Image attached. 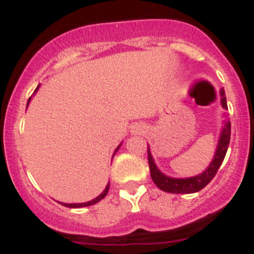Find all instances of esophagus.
Instances as JSON below:
<instances>
[{
  "mask_svg": "<svg viewBox=\"0 0 254 254\" xmlns=\"http://www.w3.org/2000/svg\"><path fill=\"white\" fill-rule=\"evenodd\" d=\"M139 130H140V129H136V131H138V132H139Z\"/></svg>",
  "mask_w": 254,
  "mask_h": 254,
  "instance_id": "esophagus-1",
  "label": "esophagus"
}]
</instances>
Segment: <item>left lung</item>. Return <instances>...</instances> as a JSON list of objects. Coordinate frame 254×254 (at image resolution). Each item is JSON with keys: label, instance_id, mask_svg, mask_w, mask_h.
Listing matches in <instances>:
<instances>
[{"label": "left lung", "instance_id": "left-lung-1", "mask_svg": "<svg viewBox=\"0 0 254 254\" xmlns=\"http://www.w3.org/2000/svg\"><path fill=\"white\" fill-rule=\"evenodd\" d=\"M221 95V104L225 110H228L227 106V99H225V92L224 90L220 91ZM230 141V120H227L224 124V129L221 131L220 140H219L218 148H216V153L214 155V161L210 163L207 167V170L204 171L201 175L195 176V177L190 178H172L167 177L163 173L159 172L157 166L154 164L152 158V154L148 148V163H149L150 168V177H152L153 182L157 185V187L170 193H193L197 192L200 190L204 189L212 178L215 177L216 172L220 168L221 163H223L225 154H227L228 145Z\"/></svg>", "mask_w": 254, "mask_h": 254}]
</instances>
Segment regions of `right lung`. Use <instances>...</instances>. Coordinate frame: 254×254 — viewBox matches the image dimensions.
Listing matches in <instances>:
<instances>
[{
    "mask_svg": "<svg viewBox=\"0 0 254 254\" xmlns=\"http://www.w3.org/2000/svg\"><path fill=\"white\" fill-rule=\"evenodd\" d=\"M29 101H30V99H29ZM29 101H27V104H29ZM118 149H119V147L116 148V150H118ZM116 150H115V152H116ZM109 187H110V184H107L106 189L104 190V192H102L101 195L97 196V197L93 198V200L88 201V202H83V204H62V205H63V206H67V207H83V206H90V205H93V204H96V202H99L100 200H102V198H104L105 196L107 195V191H109Z\"/></svg>",
    "mask_w": 254,
    "mask_h": 254,
    "instance_id": "add662e5",
    "label": "right lung"
}]
</instances>
